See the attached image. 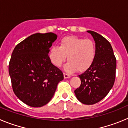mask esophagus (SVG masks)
I'll use <instances>...</instances> for the list:
<instances>
[{
  "mask_svg": "<svg viewBox=\"0 0 128 128\" xmlns=\"http://www.w3.org/2000/svg\"><path fill=\"white\" fill-rule=\"evenodd\" d=\"M63 76H64V78L66 79V78H69L70 77V76L69 74H66V73H63Z\"/></svg>",
  "mask_w": 128,
  "mask_h": 128,
  "instance_id": "34e87169",
  "label": "esophagus"
}]
</instances>
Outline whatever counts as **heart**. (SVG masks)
Returning <instances> with one entry per match:
<instances>
[{
  "label": "heart",
  "instance_id": "b5f03b06",
  "mask_svg": "<svg viewBox=\"0 0 128 128\" xmlns=\"http://www.w3.org/2000/svg\"><path fill=\"white\" fill-rule=\"evenodd\" d=\"M96 56V44L90 39L80 37L65 36L58 46H53L49 51V58L54 65L62 66L68 56L65 70L74 72L78 70L82 72L88 70L94 62Z\"/></svg>",
  "mask_w": 128,
  "mask_h": 128
}]
</instances>
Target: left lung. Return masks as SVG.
<instances>
[{
    "mask_svg": "<svg viewBox=\"0 0 128 128\" xmlns=\"http://www.w3.org/2000/svg\"><path fill=\"white\" fill-rule=\"evenodd\" d=\"M87 32L91 34L96 43V58L88 69L79 75L81 83L74 93L80 102L90 105L102 100L114 86L116 58L106 38L92 30Z\"/></svg>",
    "mask_w": 128,
    "mask_h": 128,
    "instance_id": "1",
    "label": "left lung"
}]
</instances>
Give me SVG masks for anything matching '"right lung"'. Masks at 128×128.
<instances>
[{
  "label": "right lung",
  "mask_w": 128,
  "mask_h": 128,
  "mask_svg": "<svg viewBox=\"0 0 128 128\" xmlns=\"http://www.w3.org/2000/svg\"><path fill=\"white\" fill-rule=\"evenodd\" d=\"M56 38L52 32L33 34L19 43L11 54L9 74L12 88L17 98L28 106L47 104L64 78L48 55Z\"/></svg>",
  "instance_id": "add662e5"
}]
</instances>
